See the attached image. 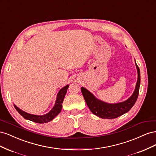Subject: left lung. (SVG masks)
I'll return each instance as SVG.
<instances>
[{"label":"left lung","mask_w":156,"mask_h":156,"mask_svg":"<svg viewBox=\"0 0 156 156\" xmlns=\"http://www.w3.org/2000/svg\"><path fill=\"white\" fill-rule=\"evenodd\" d=\"M135 64L136 69H137L138 78L135 90L133 94L127 100L123 102L114 103V104L105 103L98 100L85 88L81 87V92L84 100H85L90 110L94 115L105 119H116V118L128 112L134 105L139 96L140 83V69L136 62Z\"/></svg>","instance_id":"obj_1"}]
</instances>
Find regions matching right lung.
I'll return each instance as SVG.
<instances>
[{
  "label": "right lung",
  "instance_id": "obj_1",
  "mask_svg": "<svg viewBox=\"0 0 156 156\" xmlns=\"http://www.w3.org/2000/svg\"><path fill=\"white\" fill-rule=\"evenodd\" d=\"M69 87V85L65 86L62 89L60 90L57 94V97H56V100L55 104L53 108L46 115H31L29 113H27L25 111L21 110L20 108H19L16 105H14V107L16 108V109L17 111V112L25 119H27L29 120L32 121L34 122H36V123L40 124H44L47 123V122H50L52 120H53L57 116L59 113L60 112L61 110H62V103L64 99L66 94L67 92V90Z\"/></svg>",
  "mask_w": 156,
  "mask_h": 156
}]
</instances>
